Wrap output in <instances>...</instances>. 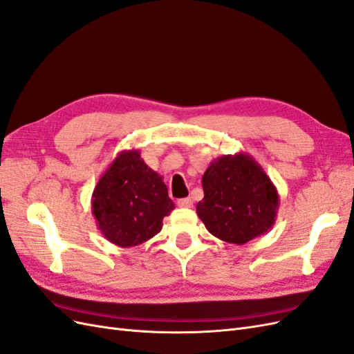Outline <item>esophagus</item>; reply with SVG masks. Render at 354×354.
Listing matches in <instances>:
<instances>
[{
  "mask_svg": "<svg viewBox=\"0 0 354 354\" xmlns=\"http://www.w3.org/2000/svg\"><path fill=\"white\" fill-rule=\"evenodd\" d=\"M177 205H178L180 208H190L192 205H194V201H192L190 198L178 199V201H177Z\"/></svg>",
  "mask_w": 354,
  "mask_h": 354,
  "instance_id": "34e87169",
  "label": "esophagus"
}]
</instances>
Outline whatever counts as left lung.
<instances>
[{"instance_id": "8db88e82", "label": "left lung", "mask_w": 354, "mask_h": 354, "mask_svg": "<svg viewBox=\"0 0 354 354\" xmlns=\"http://www.w3.org/2000/svg\"><path fill=\"white\" fill-rule=\"evenodd\" d=\"M202 187L196 214L216 238L243 245L273 227L279 195L251 155L239 152L214 159L202 176Z\"/></svg>"}]
</instances>
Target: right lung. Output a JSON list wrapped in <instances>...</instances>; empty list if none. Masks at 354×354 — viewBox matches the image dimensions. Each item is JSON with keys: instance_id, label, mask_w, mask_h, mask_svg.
<instances>
[{"instance_id": "obj_1", "label": "right lung", "mask_w": 354, "mask_h": 354, "mask_svg": "<svg viewBox=\"0 0 354 354\" xmlns=\"http://www.w3.org/2000/svg\"><path fill=\"white\" fill-rule=\"evenodd\" d=\"M91 209L106 239L131 248L160 232L174 202L162 177L145 164L137 149H131L118 153L99 178Z\"/></svg>"}]
</instances>
